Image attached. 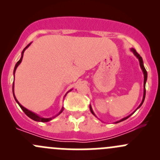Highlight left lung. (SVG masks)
Returning <instances> with one entry per match:
<instances>
[{"label":"left lung","mask_w":160,"mask_h":160,"mask_svg":"<svg viewBox=\"0 0 160 160\" xmlns=\"http://www.w3.org/2000/svg\"><path fill=\"white\" fill-rule=\"evenodd\" d=\"M132 51L133 52L134 54H135V56H137V58H138V60H139L140 67H141L142 70V71H143V74H144V94H143V99H142V101L141 104H140V105H139V107H140V106H141L142 104L143 101H144V100H145V97H146V80H147V72H146V69H145L144 66H143V61H142V57H141V56H140V55L138 54V52H137L136 50H135V49H132ZM139 107H138V108H139ZM90 111H91L92 114H93V115H95L94 113H93V110H92V108H91V107H90ZM129 116H130V115H129ZM129 116H128V117H126V118H125L122 119V120H121V121H118V122H116V123H118V122H122V121L125 120V119H127V118H129Z\"/></svg>","instance_id":"8db88e82"}]
</instances>
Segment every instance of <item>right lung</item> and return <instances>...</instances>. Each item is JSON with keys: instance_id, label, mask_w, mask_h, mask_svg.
<instances>
[{"instance_id": "add662e5", "label": "right lung", "mask_w": 160, "mask_h": 160, "mask_svg": "<svg viewBox=\"0 0 160 160\" xmlns=\"http://www.w3.org/2000/svg\"><path fill=\"white\" fill-rule=\"evenodd\" d=\"M30 46V44H28V46H26V47L25 48V49H23V51H22V57H21V59H19V61L18 62H17V63H16V65H15V67H14V72H15V70H16V69H17V67H18V66L19 65V64H20V62H22V58H23V54H24V52H25V50L27 49V48L28 47V46ZM12 90H13V94H14V99H15V101H17V103L18 104V105L20 106V108H21L22 109V111H24V112H25V114H26L27 116H28V117H29L30 118H32V120H34V121H36V122H49V121H50V120H52V118H42V117H39V116L38 115H37V114H35V113H33V112H32V111H30L29 110H28V109H26L25 108H24L23 106L22 105V104H20V103L18 102V100L16 99V98H15V96H14V83H13V87H12ZM63 111V108H62V110L60 111V112L59 113V114H60L61 112H62V111ZM59 114H57V115H59ZM56 115V116H57ZM53 118H55V117H53Z\"/></svg>"}]
</instances>
